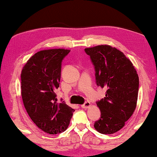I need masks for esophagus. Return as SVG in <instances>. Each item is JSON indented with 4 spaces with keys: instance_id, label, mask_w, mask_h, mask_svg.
I'll return each instance as SVG.
<instances>
[{
    "instance_id": "1",
    "label": "esophagus",
    "mask_w": 157,
    "mask_h": 157,
    "mask_svg": "<svg viewBox=\"0 0 157 157\" xmlns=\"http://www.w3.org/2000/svg\"><path fill=\"white\" fill-rule=\"evenodd\" d=\"M90 106H91L90 102H89V101H86V102L83 104V105H81V107L83 109H87V108H89Z\"/></svg>"
}]
</instances>
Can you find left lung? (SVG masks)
I'll return each mask as SVG.
<instances>
[{"instance_id": "1", "label": "left lung", "mask_w": 157, "mask_h": 157, "mask_svg": "<svg viewBox=\"0 0 157 157\" xmlns=\"http://www.w3.org/2000/svg\"><path fill=\"white\" fill-rule=\"evenodd\" d=\"M95 68L97 84L107 89L97 101L101 117L94 125L102 134H113L125 126L135 111L139 78L131 61L117 48L101 44L85 48Z\"/></svg>"}]
</instances>
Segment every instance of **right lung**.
<instances>
[{"instance_id":"obj_1","label":"right lung","mask_w":157,"mask_h":157,"mask_svg":"<svg viewBox=\"0 0 157 157\" xmlns=\"http://www.w3.org/2000/svg\"><path fill=\"white\" fill-rule=\"evenodd\" d=\"M70 50H40L24 65L21 74L23 103L34 123L49 134L64 132L74 109L66 103L57 102L55 91L60 84L61 63Z\"/></svg>"}]
</instances>
